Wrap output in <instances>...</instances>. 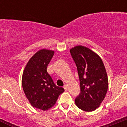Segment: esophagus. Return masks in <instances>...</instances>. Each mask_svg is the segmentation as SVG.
Masks as SVG:
<instances>
[{
  "instance_id": "34e87169",
  "label": "esophagus",
  "mask_w": 127,
  "mask_h": 127,
  "mask_svg": "<svg viewBox=\"0 0 127 127\" xmlns=\"http://www.w3.org/2000/svg\"><path fill=\"white\" fill-rule=\"evenodd\" d=\"M64 88L65 89V90H67V88H68V87H67V86L66 85H65L64 86Z\"/></svg>"
}]
</instances>
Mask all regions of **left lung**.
<instances>
[{
  "instance_id": "1",
  "label": "left lung",
  "mask_w": 127,
  "mask_h": 127,
  "mask_svg": "<svg viewBox=\"0 0 127 127\" xmlns=\"http://www.w3.org/2000/svg\"><path fill=\"white\" fill-rule=\"evenodd\" d=\"M79 75L81 92L75 99L77 106L85 111H93L99 107L108 88L107 72L98 55L82 46L70 50Z\"/></svg>"
}]
</instances>
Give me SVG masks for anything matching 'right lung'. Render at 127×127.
<instances>
[{"instance_id":"1","label":"right lung","mask_w":127,"mask_h":127,"mask_svg":"<svg viewBox=\"0 0 127 127\" xmlns=\"http://www.w3.org/2000/svg\"><path fill=\"white\" fill-rule=\"evenodd\" d=\"M53 55L51 50H39L27 63L22 76V86L27 98L33 107L43 111L52 107L64 92L62 87L54 83L47 72Z\"/></svg>"}]
</instances>
